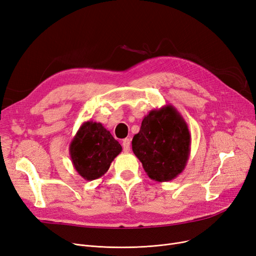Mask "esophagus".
Here are the masks:
<instances>
[{"mask_svg": "<svg viewBox=\"0 0 256 256\" xmlns=\"http://www.w3.org/2000/svg\"><path fill=\"white\" fill-rule=\"evenodd\" d=\"M122 146H123V149L125 152H129L130 151V140L124 138L123 142H122Z\"/></svg>", "mask_w": 256, "mask_h": 256, "instance_id": "34e87169", "label": "esophagus"}]
</instances>
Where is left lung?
Returning <instances> with one entry per match:
<instances>
[{
  "label": "left lung",
  "mask_w": 256,
  "mask_h": 256,
  "mask_svg": "<svg viewBox=\"0 0 256 256\" xmlns=\"http://www.w3.org/2000/svg\"><path fill=\"white\" fill-rule=\"evenodd\" d=\"M132 151L149 178L166 182L180 175L190 154V133L186 122L173 105L153 109L146 116Z\"/></svg>",
  "instance_id": "left-lung-1"
}]
</instances>
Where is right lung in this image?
<instances>
[{
  "mask_svg": "<svg viewBox=\"0 0 256 256\" xmlns=\"http://www.w3.org/2000/svg\"><path fill=\"white\" fill-rule=\"evenodd\" d=\"M120 152L122 146L112 133L92 120L84 122L70 144L72 166L88 181L101 178Z\"/></svg>",
  "mask_w": 256,
  "mask_h": 256,
  "instance_id": "obj_1",
  "label": "right lung"
}]
</instances>
